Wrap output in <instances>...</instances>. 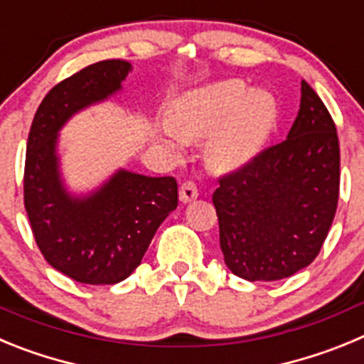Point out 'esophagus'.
<instances>
[{
    "label": "esophagus",
    "mask_w": 364,
    "mask_h": 364,
    "mask_svg": "<svg viewBox=\"0 0 364 364\" xmlns=\"http://www.w3.org/2000/svg\"><path fill=\"white\" fill-rule=\"evenodd\" d=\"M180 202H184V204H188V202H193L195 198L198 197V189L197 186L193 184V182H184V184L180 186Z\"/></svg>",
    "instance_id": "1"
}]
</instances>
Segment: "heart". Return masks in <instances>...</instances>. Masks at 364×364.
I'll list each match as a JSON object with an SVG mask.
<instances>
[{
    "label": "heart",
    "instance_id": "b5f03b06",
    "mask_svg": "<svg viewBox=\"0 0 364 364\" xmlns=\"http://www.w3.org/2000/svg\"><path fill=\"white\" fill-rule=\"evenodd\" d=\"M277 124V104L264 91H250L242 80H224L175 100L164 127V142L210 138L204 159L215 173H233L255 159Z\"/></svg>",
    "mask_w": 364,
    "mask_h": 364
}]
</instances>
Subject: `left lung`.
<instances>
[{
  "label": "left lung",
  "mask_w": 364,
  "mask_h": 364,
  "mask_svg": "<svg viewBox=\"0 0 364 364\" xmlns=\"http://www.w3.org/2000/svg\"><path fill=\"white\" fill-rule=\"evenodd\" d=\"M339 138L326 105L304 80L284 142L222 176L213 193L220 250L246 281H279L319 255L339 198Z\"/></svg>",
  "instance_id": "1"
}]
</instances>
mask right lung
<instances>
[{"label": "right lung", "instance_id": "right-lung-1", "mask_svg": "<svg viewBox=\"0 0 364 364\" xmlns=\"http://www.w3.org/2000/svg\"><path fill=\"white\" fill-rule=\"evenodd\" d=\"M129 73V62L105 60L73 74L45 96L28 133L23 197L32 233L45 260L83 284H117L129 277L178 205L173 176L118 169L80 197L62 178L60 129L76 112L117 95Z\"/></svg>", "mask_w": 364, "mask_h": 364}]
</instances>
